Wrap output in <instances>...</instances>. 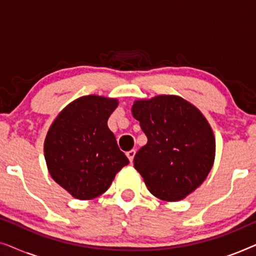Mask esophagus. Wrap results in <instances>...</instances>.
<instances>
[{"instance_id": "esophagus-1", "label": "esophagus", "mask_w": 256, "mask_h": 256, "mask_svg": "<svg viewBox=\"0 0 256 256\" xmlns=\"http://www.w3.org/2000/svg\"><path fill=\"white\" fill-rule=\"evenodd\" d=\"M135 154H136V150H129V152H127V157L129 158V160H130V163L134 160V157H135Z\"/></svg>"}]
</instances>
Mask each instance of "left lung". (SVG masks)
Masks as SVG:
<instances>
[{
    "label": "left lung",
    "mask_w": 256,
    "mask_h": 256,
    "mask_svg": "<svg viewBox=\"0 0 256 256\" xmlns=\"http://www.w3.org/2000/svg\"><path fill=\"white\" fill-rule=\"evenodd\" d=\"M132 113L148 138L134 157L148 190L178 202L200 186L216 156L214 135L200 110L180 96H157L136 100Z\"/></svg>",
    "instance_id": "8db88e82"
}]
</instances>
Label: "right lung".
<instances>
[{
	"instance_id": "1",
	"label": "right lung",
	"mask_w": 256,
	"mask_h": 256,
	"mask_svg": "<svg viewBox=\"0 0 256 256\" xmlns=\"http://www.w3.org/2000/svg\"><path fill=\"white\" fill-rule=\"evenodd\" d=\"M118 104L110 98L82 96L68 104L48 129L44 142L48 170L72 197H99L129 163L107 126Z\"/></svg>"
}]
</instances>
